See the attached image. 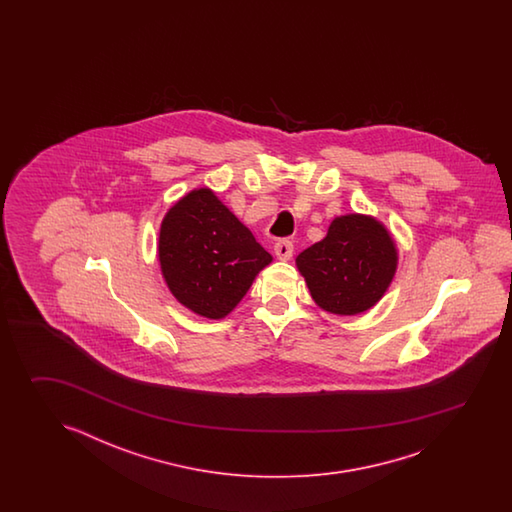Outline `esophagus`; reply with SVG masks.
<instances>
[{"label": "esophagus", "mask_w": 512, "mask_h": 512, "mask_svg": "<svg viewBox=\"0 0 512 512\" xmlns=\"http://www.w3.org/2000/svg\"><path fill=\"white\" fill-rule=\"evenodd\" d=\"M293 251V243L289 240H280L274 243V254H276V258H278V260H291Z\"/></svg>", "instance_id": "34e87169"}]
</instances>
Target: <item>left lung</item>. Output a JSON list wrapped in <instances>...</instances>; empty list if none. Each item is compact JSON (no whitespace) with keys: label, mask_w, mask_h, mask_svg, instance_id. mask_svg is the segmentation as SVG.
I'll return each instance as SVG.
<instances>
[{"label":"left lung","mask_w":512,"mask_h":512,"mask_svg":"<svg viewBox=\"0 0 512 512\" xmlns=\"http://www.w3.org/2000/svg\"><path fill=\"white\" fill-rule=\"evenodd\" d=\"M397 263L392 234L366 214L333 219L326 238L296 258L315 304L340 316L360 315L377 304L392 283Z\"/></svg>","instance_id":"8db88e82"}]
</instances>
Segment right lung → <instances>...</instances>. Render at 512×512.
Segmentation results:
<instances>
[{"instance_id": "right-lung-1", "label": "right lung", "mask_w": 512, "mask_h": 512, "mask_svg": "<svg viewBox=\"0 0 512 512\" xmlns=\"http://www.w3.org/2000/svg\"><path fill=\"white\" fill-rule=\"evenodd\" d=\"M271 261L207 186L181 197L161 223L164 282L179 304L210 320L229 315Z\"/></svg>"}]
</instances>
